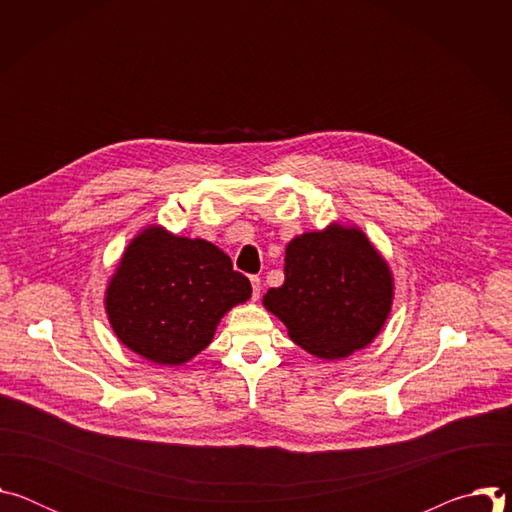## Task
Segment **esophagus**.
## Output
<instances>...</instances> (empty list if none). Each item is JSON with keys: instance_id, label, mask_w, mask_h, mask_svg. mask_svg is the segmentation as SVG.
<instances>
[{"instance_id": "esophagus-1", "label": "esophagus", "mask_w": 512, "mask_h": 512, "mask_svg": "<svg viewBox=\"0 0 512 512\" xmlns=\"http://www.w3.org/2000/svg\"><path fill=\"white\" fill-rule=\"evenodd\" d=\"M251 287H253V300H259L261 294V279L257 275L251 277Z\"/></svg>"}]
</instances>
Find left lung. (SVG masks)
<instances>
[{"mask_svg": "<svg viewBox=\"0 0 512 512\" xmlns=\"http://www.w3.org/2000/svg\"><path fill=\"white\" fill-rule=\"evenodd\" d=\"M285 281L263 296L289 338L324 360L367 348L383 330L395 296L385 257L358 227L332 223L291 239Z\"/></svg>", "mask_w": 512, "mask_h": 512, "instance_id": "obj_1", "label": "left lung"}]
</instances>
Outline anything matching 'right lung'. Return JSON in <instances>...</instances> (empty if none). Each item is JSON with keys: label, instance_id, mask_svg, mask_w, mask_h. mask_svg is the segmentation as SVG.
<instances>
[{"label": "right lung", "instance_id": "obj_1", "mask_svg": "<svg viewBox=\"0 0 512 512\" xmlns=\"http://www.w3.org/2000/svg\"><path fill=\"white\" fill-rule=\"evenodd\" d=\"M251 298L249 279L204 239L145 227L125 247L105 291L115 336L145 360L180 367L204 350L218 322Z\"/></svg>", "mask_w": 512, "mask_h": 512}]
</instances>
